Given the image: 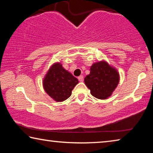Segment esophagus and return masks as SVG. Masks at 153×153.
<instances>
[{
	"mask_svg": "<svg viewBox=\"0 0 153 153\" xmlns=\"http://www.w3.org/2000/svg\"><path fill=\"white\" fill-rule=\"evenodd\" d=\"M78 79L79 82H83L84 81V76H80L78 77Z\"/></svg>",
	"mask_w": 153,
	"mask_h": 153,
	"instance_id": "1",
	"label": "esophagus"
}]
</instances>
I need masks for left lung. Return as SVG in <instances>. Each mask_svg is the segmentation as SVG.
<instances>
[{
	"mask_svg": "<svg viewBox=\"0 0 153 153\" xmlns=\"http://www.w3.org/2000/svg\"><path fill=\"white\" fill-rule=\"evenodd\" d=\"M120 74L106 61H100L90 67V74L84 78L91 94L98 99H107L113 94L120 82Z\"/></svg>",
	"mask_w": 153,
	"mask_h": 153,
	"instance_id": "left-lung-1",
	"label": "left lung"
}]
</instances>
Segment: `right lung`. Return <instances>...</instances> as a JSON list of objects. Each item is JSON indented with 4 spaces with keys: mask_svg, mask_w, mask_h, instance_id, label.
Here are the masks:
<instances>
[{
    "mask_svg": "<svg viewBox=\"0 0 153 153\" xmlns=\"http://www.w3.org/2000/svg\"><path fill=\"white\" fill-rule=\"evenodd\" d=\"M78 79L63 68L60 62L50 67L42 80L45 91L56 102H63L71 95Z\"/></svg>",
    "mask_w": 153,
    "mask_h": 153,
    "instance_id": "obj_1",
    "label": "right lung"
}]
</instances>
